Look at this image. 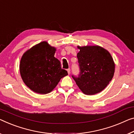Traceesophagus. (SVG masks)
Masks as SVG:
<instances>
[{"mask_svg": "<svg viewBox=\"0 0 134 134\" xmlns=\"http://www.w3.org/2000/svg\"><path fill=\"white\" fill-rule=\"evenodd\" d=\"M67 72H68V74H69H69L70 73V69H68L67 70Z\"/></svg>", "mask_w": 134, "mask_h": 134, "instance_id": "esophagus-1", "label": "esophagus"}]
</instances>
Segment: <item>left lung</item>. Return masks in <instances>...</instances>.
I'll use <instances>...</instances> for the list:
<instances>
[{"instance_id":"obj_1","label":"left lung","mask_w":134,"mask_h":134,"mask_svg":"<svg viewBox=\"0 0 134 134\" xmlns=\"http://www.w3.org/2000/svg\"><path fill=\"white\" fill-rule=\"evenodd\" d=\"M80 67L78 77L72 76L83 94L94 95L109 84L115 71V63L110 53L99 46H77Z\"/></svg>"}]
</instances>
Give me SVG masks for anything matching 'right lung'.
<instances>
[{"mask_svg": "<svg viewBox=\"0 0 134 134\" xmlns=\"http://www.w3.org/2000/svg\"><path fill=\"white\" fill-rule=\"evenodd\" d=\"M56 48L47 41L34 46L23 53L20 63V73L24 83L34 92L46 94L51 93L61 78L68 75L61 69L54 57Z\"/></svg>", "mask_w": 134, "mask_h": 134, "instance_id": "add662e5", "label": "right lung"}]
</instances>
